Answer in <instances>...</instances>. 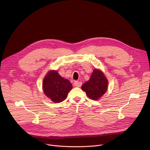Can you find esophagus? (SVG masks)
Instances as JSON below:
<instances>
[{
  "label": "esophagus",
  "instance_id": "34e87169",
  "mask_svg": "<svg viewBox=\"0 0 150 150\" xmlns=\"http://www.w3.org/2000/svg\"><path fill=\"white\" fill-rule=\"evenodd\" d=\"M74 85H75V86L76 87H80L82 85V82H79V81H75Z\"/></svg>",
  "mask_w": 150,
  "mask_h": 150
}]
</instances>
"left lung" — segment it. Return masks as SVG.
Wrapping results in <instances>:
<instances>
[{"instance_id": "1", "label": "left lung", "mask_w": 150, "mask_h": 150, "mask_svg": "<svg viewBox=\"0 0 150 150\" xmlns=\"http://www.w3.org/2000/svg\"><path fill=\"white\" fill-rule=\"evenodd\" d=\"M108 80L100 69H94L90 79L82 84L81 88L87 96L93 100H99L107 91Z\"/></svg>"}]
</instances>
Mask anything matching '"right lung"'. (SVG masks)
Here are the masks:
<instances>
[{
  "label": "right lung",
  "mask_w": 150,
  "mask_h": 150,
  "mask_svg": "<svg viewBox=\"0 0 150 150\" xmlns=\"http://www.w3.org/2000/svg\"><path fill=\"white\" fill-rule=\"evenodd\" d=\"M72 88V85L70 81L64 79L54 70L49 71L42 82V90L45 94L56 103L65 100Z\"/></svg>",
  "instance_id": "right-lung-1"
}]
</instances>
